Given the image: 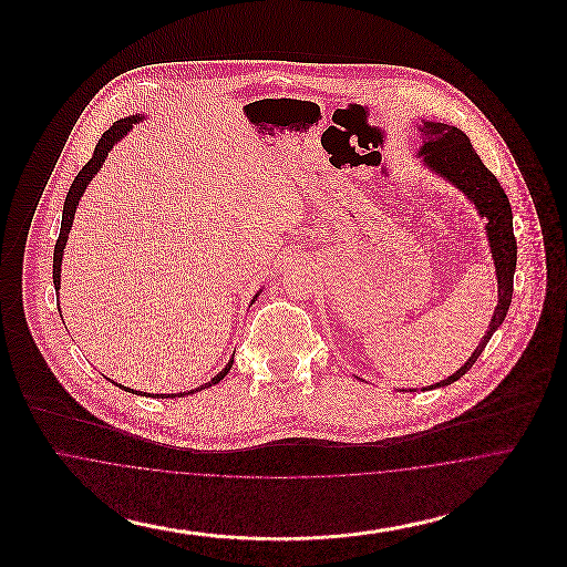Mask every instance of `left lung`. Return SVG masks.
<instances>
[{
	"instance_id": "1",
	"label": "left lung",
	"mask_w": 567,
	"mask_h": 567,
	"mask_svg": "<svg viewBox=\"0 0 567 567\" xmlns=\"http://www.w3.org/2000/svg\"><path fill=\"white\" fill-rule=\"evenodd\" d=\"M416 130L423 137V144L416 153L423 165L432 169L433 174L442 176L451 185H455L478 210V215L486 218V238L491 257L495 264V276H497V306L491 317V323L486 329L481 344L476 351L470 354V359L458 368L455 374H451L435 384L423 386L421 391H432L440 386H449L455 380L463 377L485 351L486 342L497 331V327L504 323L511 301H513L514 270H516V240L513 231V208L508 202V195L502 189L499 181L488 172L485 163L476 155L470 137L463 134L457 127L435 121H421L416 123ZM405 391V389H402ZM414 393L416 389H408Z\"/></svg>"
}]
</instances>
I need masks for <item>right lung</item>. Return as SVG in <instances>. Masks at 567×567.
Wrapping results in <instances>:
<instances>
[{"instance_id":"add662e5","label":"right lung","mask_w":567,"mask_h":567,"mask_svg":"<svg viewBox=\"0 0 567 567\" xmlns=\"http://www.w3.org/2000/svg\"><path fill=\"white\" fill-rule=\"evenodd\" d=\"M140 121H144V114H132V116H127V118H121V121L112 123V127H110L109 132H104V135L100 137L97 146H95V151H93V157H91V159L86 162V165L82 167L81 172H79V176L74 178L72 187L68 190V197H65V204H63V216H61V231H59V240L54 244V291H59V289H61V261H63V248H65V244H68V236H70V229H72V223H74V215H76V208H79V202H81L82 193H84V189L89 187V183L95 178V174L102 169V165L106 162L110 151L114 148V144H118L125 135L130 134V132L134 130L135 123H140ZM261 291H264V289H259V291L255 293V297L250 299V303H255V301H257V297H259ZM59 312H61V310H59ZM231 365H234V357L229 359V363H227V365H225V368H223L215 378H210L208 382L199 384L197 389H190L187 393H142V391H134V389L123 386V384H116V386H118V389H123V391L135 393V395L162 398V400H167V398H181V395H193V393H197V391H204V389H208V386H213V384H218L223 378L229 374Z\"/></svg>"}]
</instances>
